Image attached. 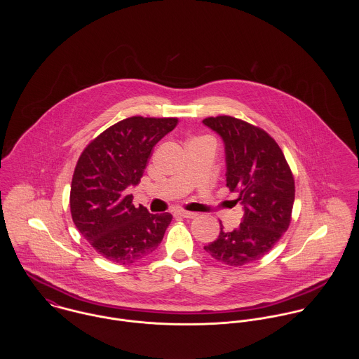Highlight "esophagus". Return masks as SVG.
Returning a JSON list of instances; mask_svg holds the SVG:
<instances>
[{
	"label": "esophagus",
	"mask_w": 359,
	"mask_h": 359,
	"mask_svg": "<svg viewBox=\"0 0 359 359\" xmlns=\"http://www.w3.org/2000/svg\"><path fill=\"white\" fill-rule=\"evenodd\" d=\"M175 215L178 217H182V218H195L198 214L196 212H192V211H187V210H175L174 211Z\"/></svg>",
	"instance_id": "obj_1"
}]
</instances>
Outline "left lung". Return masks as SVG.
<instances>
[{"instance_id":"8db88e82","label":"left lung","mask_w":359,"mask_h":359,"mask_svg":"<svg viewBox=\"0 0 359 359\" xmlns=\"http://www.w3.org/2000/svg\"><path fill=\"white\" fill-rule=\"evenodd\" d=\"M203 124L224 142L226 187L239 196L243 218L205 245L207 255L242 266L265 256L287 231L294 203V180L279 145L261 128L231 116L208 117Z\"/></svg>"}]
</instances>
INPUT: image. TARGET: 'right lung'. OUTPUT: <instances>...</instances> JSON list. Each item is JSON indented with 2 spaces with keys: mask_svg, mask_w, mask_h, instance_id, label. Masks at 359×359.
I'll use <instances>...</instances> for the list:
<instances>
[{
  "mask_svg": "<svg viewBox=\"0 0 359 359\" xmlns=\"http://www.w3.org/2000/svg\"><path fill=\"white\" fill-rule=\"evenodd\" d=\"M177 118L134 116L116 123L80 156L70 189V211L80 233L104 258L128 265L152 255L172 215L133 205L130 187L140 184L154 145Z\"/></svg>",
  "mask_w": 359,
  "mask_h": 359,
  "instance_id": "add662e5",
  "label": "right lung"
}]
</instances>
